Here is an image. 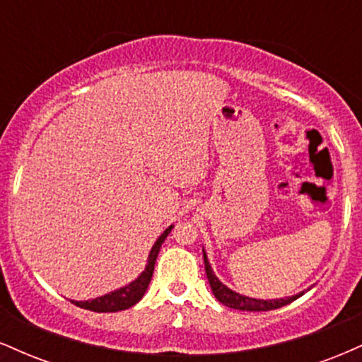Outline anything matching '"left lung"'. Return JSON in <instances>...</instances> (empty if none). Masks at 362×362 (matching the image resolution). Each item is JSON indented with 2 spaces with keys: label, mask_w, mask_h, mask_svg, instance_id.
<instances>
[{
  "label": "left lung",
  "mask_w": 362,
  "mask_h": 362,
  "mask_svg": "<svg viewBox=\"0 0 362 362\" xmlns=\"http://www.w3.org/2000/svg\"><path fill=\"white\" fill-rule=\"evenodd\" d=\"M204 255V267H206V274H207V281H209L211 289H213V294L218 298L219 303H223L224 306L228 308H233V310H243V311H269V310H276L281 308V306L289 305L293 303L296 298H300L303 293L296 294V296H291V298H282V300H255V298H248V296H242V294L235 293L230 288L223 284L218 277L214 276L213 269H211L209 262H207L206 252H202Z\"/></svg>",
  "instance_id": "left-lung-1"
}]
</instances>
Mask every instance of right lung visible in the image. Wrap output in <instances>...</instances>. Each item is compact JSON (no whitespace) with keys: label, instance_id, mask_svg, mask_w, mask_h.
Returning a JSON list of instances; mask_svg holds the SVG:
<instances>
[{"label":"right lung","instance_id":"add662e5","mask_svg":"<svg viewBox=\"0 0 362 362\" xmlns=\"http://www.w3.org/2000/svg\"><path fill=\"white\" fill-rule=\"evenodd\" d=\"M172 226H168L167 230L163 231V235L156 240V243L153 245L151 252H149L148 257V265L144 269V272L141 274L136 281H132L131 284L126 286V288H120L114 293L105 294V296L97 298V300H91V301H71L73 305L80 306V308L90 310V311H98V313H112V311H120V310H127L131 306H134L141 298L144 296L146 293L149 281L153 277V271H155V262L158 257V252H160L161 243L165 242L170 231H172Z\"/></svg>","mask_w":362,"mask_h":362}]
</instances>
